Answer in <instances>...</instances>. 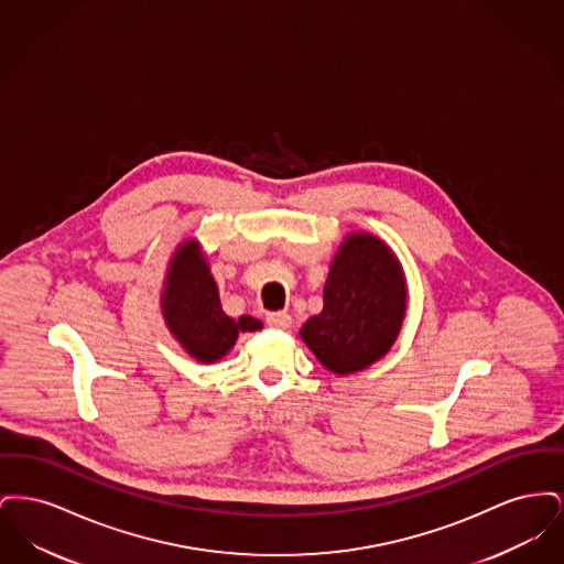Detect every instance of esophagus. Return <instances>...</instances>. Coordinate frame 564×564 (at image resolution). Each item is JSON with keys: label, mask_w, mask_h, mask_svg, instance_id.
<instances>
[{"label": "esophagus", "mask_w": 564, "mask_h": 564, "mask_svg": "<svg viewBox=\"0 0 564 564\" xmlns=\"http://www.w3.org/2000/svg\"><path fill=\"white\" fill-rule=\"evenodd\" d=\"M267 323H269L270 327H279V329H288L290 325H292V317L288 315V313H283V311H279V313H269L267 315Z\"/></svg>", "instance_id": "1"}]
</instances>
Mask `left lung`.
<instances>
[{
    "mask_svg": "<svg viewBox=\"0 0 564 564\" xmlns=\"http://www.w3.org/2000/svg\"><path fill=\"white\" fill-rule=\"evenodd\" d=\"M408 290L395 253L368 232H352L332 260L323 311L300 336L334 375L372 366L398 340Z\"/></svg>",
    "mask_w": 564,
    "mask_h": 564,
    "instance_id": "obj_1",
    "label": "left lung"
}]
</instances>
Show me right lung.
<instances>
[{
	"label": "right lung",
	"instance_id": "right-lung-1",
	"mask_svg": "<svg viewBox=\"0 0 564 564\" xmlns=\"http://www.w3.org/2000/svg\"><path fill=\"white\" fill-rule=\"evenodd\" d=\"M161 306L169 332L200 364L221 359L235 347L239 332L262 327L249 315L232 319L221 311L212 270L196 241L182 242L171 258Z\"/></svg>",
	"mask_w": 564,
	"mask_h": 564
}]
</instances>
